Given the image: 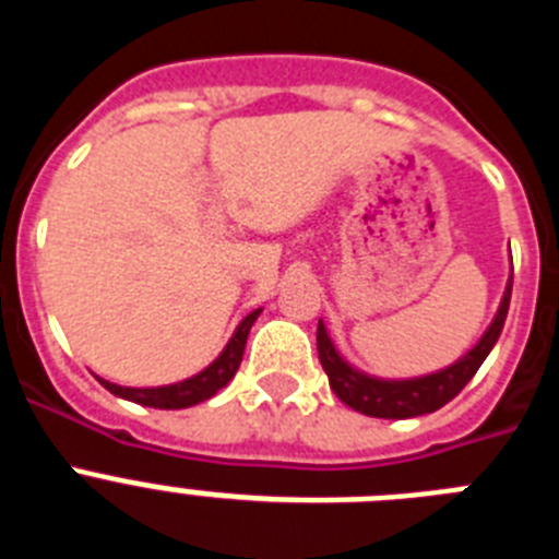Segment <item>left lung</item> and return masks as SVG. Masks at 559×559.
Wrapping results in <instances>:
<instances>
[{"instance_id": "left-lung-1", "label": "left lung", "mask_w": 559, "mask_h": 559, "mask_svg": "<svg viewBox=\"0 0 559 559\" xmlns=\"http://www.w3.org/2000/svg\"><path fill=\"white\" fill-rule=\"evenodd\" d=\"M510 296L512 280L510 285H507V294H503L501 299L496 322L490 324V330L484 333V338L478 341L476 347L464 355V358H459L453 367L417 380H378L355 372L347 360L335 353L333 341L328 338V330L319 322V330H316V347H319V360H322L324 372H328L330 378V389L338 394L341 403H347L349 408L367 414V417L406 419L437 412V408L451 403V400L471 383V378L478 372L484 358H487L490 349L496 347L498 335H501L503 330V322H507Z\"/></svg>"}]
</instances>
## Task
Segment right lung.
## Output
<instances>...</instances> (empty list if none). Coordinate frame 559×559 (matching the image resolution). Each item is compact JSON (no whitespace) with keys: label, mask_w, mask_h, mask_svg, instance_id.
I'll use <instances>...</instances> for the list:
<instances>
[{"label":"right lung","mask_w":559,"mask_h":559,"mask_svg":"<svg viewBox=\"0 0 559 559\" xmlns=\"http://www.w3.org/2000/svg\"><path fill=\"white\" fill-rule=\"evenodd\" d=\"M260 316V310L249 313L240 322V328L235 330L231 341L226 344L224 353L218 358L212 360L210 367L204 372H199L195 378H187L181 383H173V386H159V389H128V386H117V383H108V380H100L103 386L108 389L117 397H126L131 403H140V406H151V408H190L201 400H210L212 394L224 389L231 378H235L237 367H240V360H243V349H246V338H249V330L254 324V319Z\"/></svg>","instance_id":"add662e5"}]
</instances>
